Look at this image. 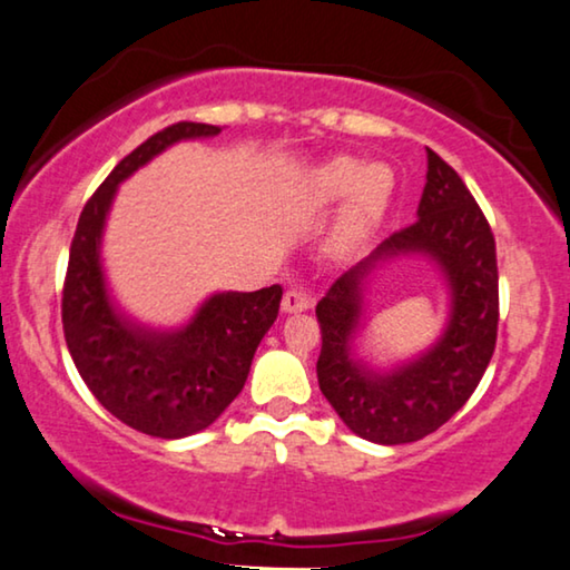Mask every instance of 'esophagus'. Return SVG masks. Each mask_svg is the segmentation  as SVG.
<instances>
[{
  "label": "esophagus",
  "mask_w": 570,
  "mask_h": 570,
  "mask_svg": "<svg viewBox=\"0 0 570 570\" xmlns=\"http://www.w3.org/2000/svg\"><path fill=\"white\" fill-rule=\"evenodd\" d=\"M309 304H312V299H309L307 294L296 292V288H288V292L284 294V299H282V309L288 312V315H292V312L309 309Z\"/></svg>",
  "instance_id": "esophagus-1"
}]
</instances>
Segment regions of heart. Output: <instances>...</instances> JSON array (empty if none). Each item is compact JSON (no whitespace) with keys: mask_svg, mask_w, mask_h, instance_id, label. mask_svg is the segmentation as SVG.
<instances>
[{"mask_svg":"<svg viewBox=\"0 0 570 570\" xmlns=\"http://www.w3.org/2000/svg\"><path fill=\"white\" fill-rule=\"evenodd\" d=\"M395 178L387 165L358 163L354 157H335L320 165L309 178V196L315 204H333L346 198L338 229L341 245L364 237L387 212Z\"/></svg>","mask_w":570,"mask_h":570,"instance_id":"heart-1","label":"heart"}]
</instances>
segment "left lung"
Returning a JSON list of instances; mask_svg holds the SVG:
<instances>
[{
    "label": "left lung",
    "mask_w": 570,
    "mask_h": 570,
    "mask_svg": "<svg viewBox=\"0 0 570 570\" xmlns=\"http://www.w3.org/2000/svg\"><path fill=\"white\" fill-rule=\"evenodd\" d=\"M426 155L419 219L335 278L315 309L323 333L320 390L341 421L374 444L419 442L444 426L483 380L499 333V266L491 224L460 175L436 151L426 149ZM403 254H423L445 276L450 320L429 352L380 373L353 354L363 288L376 265Z\"/></svg>",
    "instance_id": "1"
}]
</instances>
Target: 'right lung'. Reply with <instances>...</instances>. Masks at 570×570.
Returning <instances> with one entry per match:
<instances>
[{"label":"right lung","instance_id":"add662e5","mask_svg":"<svg viewBox=\"0 0 570 570\" xmlns=\"http://www.w3.org/2000/svg\"><path fill=\"white\" fill-rule=\"evenodd\" d=\"M222 128L180 121L139 144L114 167L79 214L63 278L61 323L69 354L98 403L141 434L183 439L219 419L245 387L255 348L274 325L282 286L219 292L178 331H151L110 299L100 243L118 183L183 139Z\"/></svg>","mask_w":570,"mask_h":570}]
</instances>
